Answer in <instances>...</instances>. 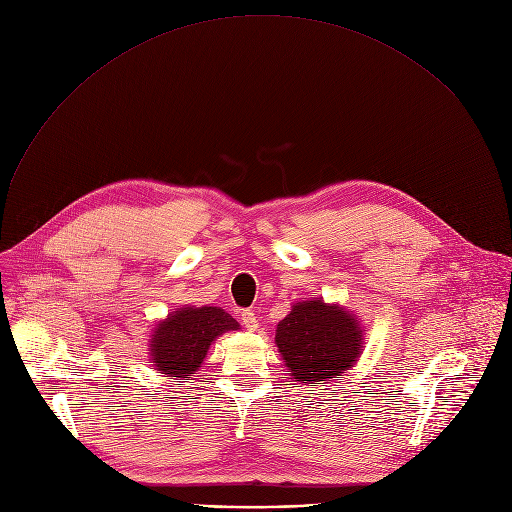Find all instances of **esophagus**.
<instances>
[{"mask_svg":"<svg viewBox=\"0 0 512 512\" xmlns=\"http://www.w3.org/2000/svg\"><path fill=\"white\" fill-rule=\"evenodd\" d=\"M240 320H242L244 328H246V330H250V332H254V330L258 328L256 313H254L252 309H244V311H240Z\"/></svg>","mask_w":512,"mask_h":512,"instance_id":"1","label":"esophagus"}]
</instances>
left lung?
I'll use <instances>...</instances> for the list:
<instances>
[{"label": "left lung", "mask_w": 512, "mask_h": 512, "mask_svg": "<svg viewBox=\"0 0 512 512\" xmlns=\"http://www.w3.org/2000/svg\"><path fill=\"white\" fill-rule=\"evenodd\" d=\"M361 316L322 297L297 301L274 330L283 363L295 383H330L355 367L365 348Z\"/></svg>", "instance_id": "8db88e82"}]
</instances>
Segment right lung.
I'll list each match as a JSON object with an SVG mask.
<instances>
[{
    "label": "right lung",
    "instance_id": "right-lung-1",
    "mask_svg": "<svg viewBox=\"0 0 512 512\" xmlns=\"http://www.w3.org/2000/svg\"><path fill=\"white\" fill-rule=\"evenodd\" d=\"M240 330L229 313L213 305H182L155 324L149 334V363L170 379H190L203 365L215 338Z\"/></svg>",
    "mask_w": 512,
    "mask_h": 512
}]
</instances>
